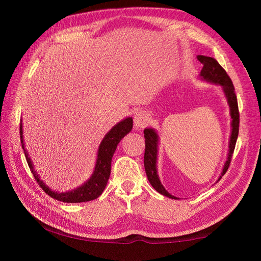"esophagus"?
Returning <instances> with one entry per match:
<instances>
[{
    "mask_svg": "<svg viewBox=\"0 0 261 261\" xmlns=\"http://www.w3.org/2000/svg\"><path fill=\"white\" fill-rule=\"evenodd\" d=\"M149 123V116L145 112H138L136 113L134 118V124L136 129H141L145 127Z\"/></svg>",
    "mask_w": 261,
    "mask_h": 261,
    "instance_id": "34e87169",
    "label": "esophagus"
}]
</instances>
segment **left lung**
<instances>
[{
    "label": "left lung",
    "mask_w": 261,
    "mask_h": 261,
    "mask_svg": "<svg viewBox=\"0 0 261 261\" xmlns=\"http://www.w3.org/2000/svg\"><path fill=\"white\" fill-rule=\"evenodd\" d=\"M197 59L203 64V68L199 73V79L205 82L212 83L215 85H220L222 87V91L225 95L226 102L229 104L230 108V116H231V135H230V140H229V153L228 158H226V162L223 166V170L221 173V176L219 177L218 181L221 179L226 170H228L232 153H233L236 142L238 139V135H239V109H238V101H237V95L234 93V87L232 84V81L226 74V71L222 68L216 60L212 57L207 56H202V55H198ZM143 134H145V139H146V149H145V159H143V163H145V170L148 177V180L150 182L151 186L156 190L158 193L162 194L164 196H167L169 198L178 199L176 196H173L169 194L167 191L165 190L163 186L162 181L159 179L158 171H157V156H158V143H159V136L157 131L152 129V127H146L143 130Z\"/></svg>",
    "instance_id": "8db88e82"
}]
</instances>
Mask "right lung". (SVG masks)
I'll return each instance as SVG.
<instances>
[{
  "instance_id": "1",
  "label": "right lung",
  "mask_w": 261,
  "mask_h": 261,
  "mask_svg": "<svg viewBox=\"0 0 261 261\" xmlns=\"http://www.w3.org/2000/svg\"><path fill=\"white\" fill-rule=\"evenodd\" d=\"M132 125H134V121H132V118H130V116L129 118H125L124 120L120 121L119 123H116L112 129L105 135L103 140L101 141V143H99L95 167H94L92 176L80 187L74 188V190L65 192V193H59V192H55L50 190V188H49L45 182L40 179L38 173L35 170V168H33L29 153H28L27 149L24 147L22 120L20 123L21 146H22V149H23L25 159L28 162V165H29V168L31 170L33 177H35L38 184L40 185V187L48 194L49 196L57 199V201L65 202V203L88 202L97 198L105 190V186H107L108 180L110 178L111 162H112V157L114 154L115 149L118 147L119 142L122 140V138L126 136L132 130Z\"/></svg>"
}]
</instances>
